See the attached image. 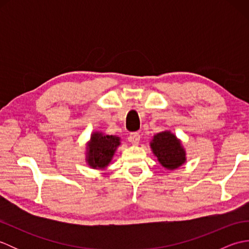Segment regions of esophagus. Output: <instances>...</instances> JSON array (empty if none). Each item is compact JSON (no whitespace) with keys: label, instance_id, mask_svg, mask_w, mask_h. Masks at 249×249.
Wrapping results in <instances>:
<instances>
[{"label":"esophagus","instance_id":"34e87169","mask_svg":"<svg viewBox=\"0 0 249 249\" xmlns=\"http://www.w3.org/2000/svg\"><path fill=\"white\" fill-rule=\"evenodd\" d=\"M128 140L133 143L134 145H137L140 141V135L138 133H131L128 137Z\"/></svg>","mask_w":249,"mask_h":249}]
</instances>
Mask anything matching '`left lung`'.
I'll return each instance as SVG.
<instances>
[{
  "label": "left lung",
  "instance_id": "obj_1",
  "mask_svg": "<svg viewBox=\"0 0 249 249\" xmlns=\"http://www.w3.org/2000/svg\"><path fill=\"white\" fill-rule=\"evenodd\" d=\"M150 146L157 160L168 170H176L186 161V152L181 140L170 130L154 135Z\"/></svg>",
  "mask_w": 249,
  "mask_h": 249
}]
</instances>
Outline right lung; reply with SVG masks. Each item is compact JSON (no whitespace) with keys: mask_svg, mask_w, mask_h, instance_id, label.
<instances>
[{"mask_svg":"<svg viewBox=\"0 0 249 249\" xmlns=\"http://www.w3.org/2000/svg\"><path fill=\"white\" fill-rule=\"evenodd\" d=\"M120 144V137L106 135L102 131H94L87 143V163L93 169H105L112 160Z\"/></svg>","mask_w":249,"mask_h":249,"instance_id":"1","label":"right lung"}]
</instances>
